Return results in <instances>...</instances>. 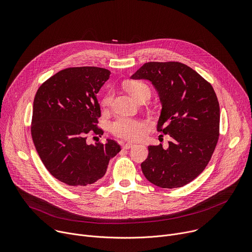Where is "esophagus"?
Listing matches in <instances>:
<instances>
[{
    "instance_id": "obj_1",
    "label": "esophagus",
    "mask_w": 252,
    "mask_h": 252,
    "mask_svg": "<svg viewBox=\"0 0 252 252\" xmlns=\"http://www.w3.org/2000/svg\"><path fill=\"white\" fill-rule=\"evenodd\" d=\"M132 147H134V143L126 142V143H125V145L123 146V149H124V150H128V149H130V148H132Z\"/></svg>"
}]
</instances>
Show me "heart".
Segmentation results:
<instances>
[{
	"mask_svg": "<svg viewBox=\"0 0 252 252\" xmlns=\"http://www.w3.org/2000/svg\"><path fill=\"white\" fill-rule=\"evenodd\" d=\"M126 91L135 98L139 99L141 97H150L151 89L150 87L139 81H130L126 85ZM112 93H107L101 99L102 105H109L112 101ZM147 123L139 120H133L129 118H119L112 124V131L115 135L128 139L136 140L142 137L147 128Z\"/></svg>",
	"mask_w": 252,
	"mask_h": 252,
	"instance_id": "obj_1",
	"label": "heart"
}]
</instances>
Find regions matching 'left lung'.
Segmentation results:
<instances>
[{
  "mask_svg": "<svg viewBox=\"0 0 252 252\" xmlns=\"http://www.w3.org/2000/svg\"><path fill=\"white\" fill-rule=\"evenodd\" d=\"M132 79L150 80L162 104L158 131L169 134L168 148L150 146L141 170L162 189L182 188L208 164L220 137V103L212 86L179 62H150Z\"/></svg>",
  "mask_w": 252,
  "mask_h": 252,
  "instance_id": "left-lung-1",
  "label": "left lung"
}]
</instances>
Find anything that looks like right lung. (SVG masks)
<instances>
[{"mask_svg":"<svg viewBox=\"0 0 252 252\" xmlns=\"http://www.w3.org/2000/svg\"><path fill=\"white\" fill-rule=\"evenodd\" d=\"M110 75L102 67H67L44 82L34 95L31 134L35 150L48 171L71 188L94 186L121 152L113 139L87 143L89 133H103L97 126L96 94Z\"/></svg>","mask_w":252,"mask_h":252,"instance_id":"obj_1","label":"right lung"}]
</instances>
